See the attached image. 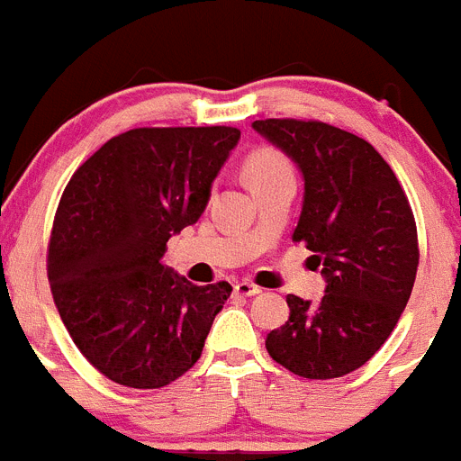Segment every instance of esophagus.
<instances>
[{"label": "esophagus", "instance_id": "1", "mask_svg": "<svg viewBox=\"0 0 461 461\" xmlns=\"http://www.w3.org/2000/svg\"><path fill=\"white\" fill-rule=\"evenodd\" d=\"M234 294L236 295H243V298H252V295H259L261 289L257 286V284L248 282V279H243V282H236L234 284Z\"/></svg>", "mask_w": 461, "mask_h": 461}]
</instances>
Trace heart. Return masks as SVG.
Listing matches in <instances>:
<instances>
[{
    "label": "heart",
    "mask_w": 461,
    "mask_h": 461,
    "mask_svg": "<svg viewBox=\"0 0 461 461\" xmlns=\"http://www.w3.org/2000/svg\"><path fill=\"white\" fill-rule=\"evenodd\" d=\"M243 177L250 191L257 193L261 188L275 186V184L294 182V167L277 149L261 148L248 154V158L243 161Z\"/></svg>",
    "instance_id": "b5f03b06"
}]
</instances>
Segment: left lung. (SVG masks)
<instances>
[{"mask_svg":"<svg viewBox=\"0 0 461 461\" xmlns=\"http://www.w3.org/2000/svg\"><path fill=\"white\" fill-rule=\"evenodd\" d=\"M304 179L294 240L325 277L318 303L286 295L289 321L266 337L277 364L309 380L364 366L393 332L419 268L416 222L405 191L377 149L316 120H255Z\"/></svg>","mask_w":461,"mask_h":461,"instance_id":"1","label":"left lung"}]
</instances>
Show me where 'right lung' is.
I'll return each instance as SVG.
<instances>
[{
  "instance_id": "1",
  "label": "right lung",
  "mask_w": 461,
  "mask_h": 461,
  "mask_svg": "<svg viewBox=\"0 0 461 461\" xmlns=\"http://www.w3.org/2000/svg\"><path fill=\"white\" fill-rule=\"evenodd\" d=\"M234 127H143L72 175L47 257L51 295L81 355L131 389H161L200 359L227 282L195 286L163 264L195 225L236 148Z\"/></svg>"
}]
</instances>
